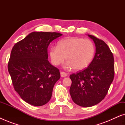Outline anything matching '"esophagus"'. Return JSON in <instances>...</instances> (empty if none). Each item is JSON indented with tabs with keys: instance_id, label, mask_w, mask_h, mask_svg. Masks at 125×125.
I'll list each match as a JSON object with an SVG mask.
<instances>
[{
	"instance_id": "1",
	"label": "esophagus",
	"mask_w": 125,
	"mask_h": 125,
	"mask_svg": "<svg viewBox=\"0 0 125 125\" xmlns=\"http://www.w3.org/2000/svg\"><path fill=\"white\" fill-rule=\"evenodd\" d=\"M60 75L61 77H64L67 76V74H66L65 72H61Z\"/></svg>"
}]
</instances>
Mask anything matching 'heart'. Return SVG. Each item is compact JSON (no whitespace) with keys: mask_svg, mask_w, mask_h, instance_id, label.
<instances>
[{"mask_svg":"<svg viewBox=\"0 0 125 125\" xmlns=\"http://www.w3.org/2000/svg\"><path fill=\"white\" fill-rule=\"evenodd\" d=\"M95 47L91 40L82 37H67L58 42L57 47H52L49 55L52 64L57 66L67 61L66 66L76 71L86 68L93 60Z\"/></svg>","mask_w":125,"mask_h":125,"instance_id":"heart-1","label":"heart"}]
</instances>
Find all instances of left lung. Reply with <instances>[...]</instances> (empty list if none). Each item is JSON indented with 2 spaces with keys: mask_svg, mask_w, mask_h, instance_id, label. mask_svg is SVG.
<instances>
[{
  "mask_svg": "<svg viewBox=\"0 0 125 125\" xmlns=\"http://www.w3.org/2000/svg\"><path fill=\"white\" fill-rule=\"evenodd\" d=\"M94 42V57L88 67L71 74L69 92L77 105L90 107L104 100L114 77V57L103 40L88 35Z\"/></svg>",
  "mask_w": 125,
  "mask_h": 125,
  "instance_id": "8db88e82",
  "label": "left lung"
}]
</instances>
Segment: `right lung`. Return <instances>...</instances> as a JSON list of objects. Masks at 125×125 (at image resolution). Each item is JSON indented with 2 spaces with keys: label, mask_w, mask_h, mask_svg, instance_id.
Here are the masks:
<instances>
[{
  "label": "right lung",
  "mask_w": 125,
  "mask_h": 125,
  "mask_svg": "<svg viewBox=\"0 0 125 125\" xmlns=\"http://www.w3.org/2000/svg\"><path fill=\"white\" fill-rule=\"evenodd\" d=\"M61 35L58 32H33L12 49L8 70L13 88L31 105L40 106L48 103L60 78L59 69L48 60V47Z\"/></svg>",
  "instance_id": "1"
}]
</instances>
